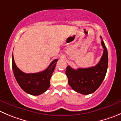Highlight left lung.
<instances>
[{
	"label": "left lung",
	"mask_w": 121,
	"mask_h": 121,
	"mask_svg": "<svg viewBox=\"0 0 121 121\" xmlns=\"http://www.w3.org/2000/svg\"><path fill=\"white\" fill-rule=\"evenodd\" d=\"M101 44L104 48L103 55L95 66L79 68L77 70L68 65L65 70L69 84L73 90L83 95L93 93L99 88L105 78L108 65V54L102 38Z\"/></svg>",
	"instance_id": "left-lung-1"
}]
</instances>
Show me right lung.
Wrapping results in <instances>:
<instances>
[{"label":"right lung","instance_id":"obj_1","mask_svg":"<svg viewBox=\"0 0 121 121\" xmlns=\"http://www.w3.org/2000/svg\"><path fill=\"white\" fill-rule=\"evenodd\" d=\"M12 58L14 76L23 91L31 95L37 96L48 90L50 86V79L58 59L52 61L44 71L36 73H25L17 67L13 54Z\"/></svg>","mask_w":121,"mask_h":121}]
</instances>
